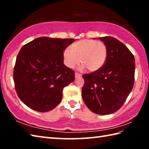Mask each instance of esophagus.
I'll list each match as a JSON object with an SVG mask.
<instances>
[{
    "label": "esophagus",
    "mask_w": 149,
    "mask_h": 149,
    "mask_svg": "<svg viewBox=\"0 0 149 149\" xmlns=\"http://www.w3.org/2000/svg\"><path fill=\"white\" fill-rule=\"evenodd\" d=\"M82 76L81 74H79L77 72H75V78H79V77H81Z\"/></svg>",
    "instance_id": "obj_1"
}]
</instances>
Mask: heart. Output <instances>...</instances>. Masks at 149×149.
Instances as JSON below:
<instances>
[{"instance_id":"obj_1","label":"heart","mask_w":149,"mask_h":149,"mask_svg":"<svg viewBox=\"0 0 149 149\" xmlns=\"http://www.w3.org/2000/svg\"><path fill=\"white\" fill-rule=\"evenodd\" d=\"M107 57L106 44L101 41L84 39L73 43L70 49L63 50V58L65 65L73 68L80 63L82 68H86L88 71L99 70L105 64Z\"/></svg>"}]
</instances>
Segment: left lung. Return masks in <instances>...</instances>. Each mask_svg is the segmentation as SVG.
Returning a JSON list of instances; mask_svg holds the SVG:
<instances>
[{
	"instance_id": "8db88e82",
	"label": "left lung",
	"mask_w": 149,
	"mask_h": 149,
	"mask_svg": "<svg viewBox=\"0 0 149 149\" xmlns=\"http://www.w3.org/2000/svg\"><path fill=\"white\" fill-rule=\"evenodd\" d=\"M99 39L107 47L106 61L99 70L83 75L82 97L91 111L106 115L121 108L133 88L135 59L127 47L115 38Z\"/></svg>"
}]
</instances>
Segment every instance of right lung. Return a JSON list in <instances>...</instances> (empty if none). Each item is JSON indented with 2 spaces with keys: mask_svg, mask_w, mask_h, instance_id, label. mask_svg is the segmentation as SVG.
Segmentation results:
<instances>
[{
  "mask_svg": "<svg viewBox=\"0 0 149 149\" xmlns=\"http://www.w3.org/2000/svg\"><path fill=\"white\" fill-rule=\"evenodd\" d=\"M74 42L41 37L21 48L13 70L15 88L31 109L47 112L61 102L63 88L75 79L74 71L63 63V52Z\"/></svg>",
  "mask_w": 149,
  "mask_h": 149,
  "instance_id": "right-lung-1",
  "label": "right lung"
}]
</instances>
